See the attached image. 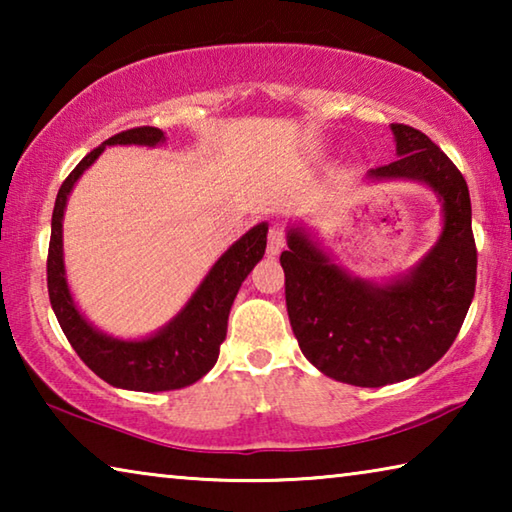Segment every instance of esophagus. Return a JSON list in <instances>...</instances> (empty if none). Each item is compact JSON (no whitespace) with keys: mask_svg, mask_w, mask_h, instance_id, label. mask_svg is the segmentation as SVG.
Returning a JSON list of instances; mask_svg holds the SVG:
<instances>
[{"mask_svg":"<svg viewBox=\"0 0 512 512\" xmlns=\"http://www.w3.org/2000/svg\"><path fill=\"white\" fill-rule=\"evenodd\" d=\"M284 246H287V230L280 223H275L268 230V255H280Z\"/></svg>","mask_w":512,"mask_h":512,"instance_id":"34e87169","label":"esophagus"}]
</instances>
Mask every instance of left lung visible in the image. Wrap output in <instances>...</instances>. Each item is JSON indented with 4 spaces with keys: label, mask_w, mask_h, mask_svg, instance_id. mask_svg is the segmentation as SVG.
I'll return each instance as SVG.
<instances>
[{
    "label": "left lung",
    "mask_w": 512,
    "mask_h": 512,
    "mask_svg": "<svg viewBox=\"0 0 512 512\" xmlns=\"http://www.w3.org/2000/svg\"><path fill=\"white\" fill-rule=\"evenodd\" d=\"M397 160L368 178L429 185L443 201L438 244L409 275L372 284L332 264L305 232L280 255L287 311L305 357L336 381L377 388L429 370L452 348L476 287L472 205L463 173L418 128L391 124Z\"/></svg>",
    "instance_id": "1"
}]
</instances>
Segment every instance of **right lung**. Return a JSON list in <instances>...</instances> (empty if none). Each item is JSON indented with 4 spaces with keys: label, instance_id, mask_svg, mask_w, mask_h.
Segmentation results:
<instances>
[{
    "label": "right lung",
    "instance_id": "1",
    "mask_svg": "<svg viewBox=\"0 0 512 512\" xmlns=\"http://www.w3.org/2000/svg\"><path fill=\"white\" fill-rule=\"evenodd\" d=\"M160 142H164L160 128L140 126L112 135L110 140L85 155L58 189L47 255V289L51 307H54L60 329L65 332L76 354L94 375L108 381L110 386L144 393L185 388L214 368L221 343L225 341V332H228L230 307L237 298L241 282L264 257L268 232V225L259 223L225 250L219 262L212 266V271L205 275L201 287L189 298L185 309L169 325H164L158 334L142 341H119L94 329L76 309L65 280L63 214L67 196L76 180L81 178V173L99 158L106 146H158Z\"/></svg>",
    "mask_w": 512,
    "mask_h": 512
}]
</instances>
